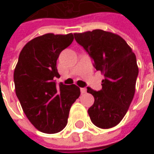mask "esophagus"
Listing matches in <instances>:
<instances>
[{"instance_id":"34e87169","label":"esophagus","mask_w":154,"mask_h":154,"mask_svg":"<svg viewBox=\"0 0 154 154\" xmlns=\"http://www.w3.org/2000/svg\"><path fill=\"white\" fill-rule=\"evenodd\" d=\"M80 92H81V93H86V88H80Z\"/></svg>"}]
</instances>
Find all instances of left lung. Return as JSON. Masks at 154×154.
<instances>
[{
  "mask_svg": "<svg viewBox=\"0 0 154 154\" xmlns=\"http://www.w3.org/2000/svg\"><path fill=\"white\" fill-rule=\"evenodd\" d=\"M74 38L104 76L100 91L87 87V92L94 97L88 109L91 121L101 128L115 127L133 100L139 73L136 56L126 41L115 33L98 29L75 33Z\"/></svg>",
  "mask_w": 154,
  "mask_h": 154,
  "instance_id": "8db88e82",
  "label": "left lung"
}]
</instances>
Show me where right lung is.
I'll return each mask as SVG.
<instances>
[{
    "label": "right lung",
    "instance_id": "right-lung-1",
    "mask_svg": "<svg viewBox=\"0 0 154 154\" xmlns=\"http://www.w3.org/2000/svg\"><path fill=\"white\" fill-rule=\"evenodd\" d=\"M74 35L47 33L29 41L20 51L14 73L15 92L29 121L39 131L55 134L68 123L72 104L80 97L75 85H56V61Z\"/></svg>",
    "mask_w": 154,
    "mask_h": 154
}]
</instances>
